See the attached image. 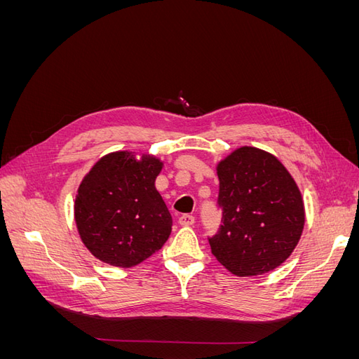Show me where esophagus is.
<instances>
[{
    "label": "esophagus",
    "mask_w": 359,
    "mask_h": 359,
    "mask_svg": "<svg viewBox=\"0 0 359 359\" xmlns=\"http://www.w3.org/2000/svg\"><path fill=\"white\" fill-rule=\"evenodd\" d=\"M178 222H180L181 226H191V224L194 223V217L190 215V214H182V215L180 217Z\"/></svg>",
    "instance_id": "obj_1"
}]
</instances>
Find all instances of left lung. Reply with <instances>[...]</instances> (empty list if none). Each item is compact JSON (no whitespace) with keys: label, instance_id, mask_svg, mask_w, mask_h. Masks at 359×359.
I'll use <instances>...</instances> for the list:
<instances>
[{"label":"left lung","instance_id":"8db88e82","mask_svg":"<svg viewBox=\"0 0 359 359\" xmlns=\"http://www.w3.org/2000/svg\"><path fill=\"white\" fill-rule=\"evenodd\" d=\"M220 231L210 238L215 259L238 277L260 276L292 255L306 223L301 191L281 161L241 147L217 165Z\"/></svg>","mask_w":359,"mask_h":359}]
</instances>
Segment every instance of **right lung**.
<instances>
[{
    "instance_id": "right-lung-1",
    "label": "right lung",
    "mask_w": 359,
    "mask_h": 359,
    "mask_svg": "<svg viewBox=\"0 0 359 359\" xmlns=\"http://www.w3.org/2000/svg\"><path fill=\"white\" fill-rule=\"evenodd\" d=\"M163 161L132 151L102 157L83 177L74 201L81 240L102 262L132 268L163 247L172 217L154 182Z\"/></svg>"
}]
</instances>
